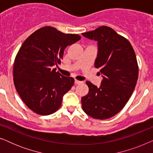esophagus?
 <instances>
[{"label": "esophagus", "instance_id": "1", "mask_svg": "<svg viewBox=\"0 0 153 153\" xmlns=\"http://www.w3.org/2000/svg\"><path fill=\"white\" fill-rule=\"evenodd\" d=\"M74 83H76V84H79V83H82V82H81V81H78V80H75Z\"/></svg>", "mask_w": 153, "mask_h": 153}]
</instances>
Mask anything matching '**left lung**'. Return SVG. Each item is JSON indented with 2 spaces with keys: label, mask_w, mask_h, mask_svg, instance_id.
<instances>
[{
  "label": "left lung",
  "mask_w": 153,
  "mask_h": 153,
  "mask_svg": "<svg viewBox=\"0 0 153 153\" xmlns=\"http://www.w3.org/2000/svg\"><path fill=\"white\" fill-rule=\"evenodd\" d=\"M82 35L97 42L95 67L103 74L100 88L85 82L89 92L81 98L82 108L92 118L105 120L120 112L130 98L139 75L137 57L130 42L110 27Z\"/></svg>",
  "instance_id": "1"
}]
</instances>
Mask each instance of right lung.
Returning a JSON list of instances; mask_svg holds the SVG:
<instances>
[{
  "label": "right lung",
  "mask_w": 153,
  "mask_h": 153,
  "mask_svg": "<svg viewBox=\"0 0 153 153\" xmlns=\"http://www.w3.org/2000/svg\"><path fill=\"white\" fill-rule=\"evenodd\" d=\"M80 39L79 35L45 26L22 44L14 62V83L23 102L33 112L48 116L60 107L62 97L74 79L56 72L53 66L60 63L65 49Z\"/></svg>",
  "instance_id": "right-lung-1"
}]
</instances>
